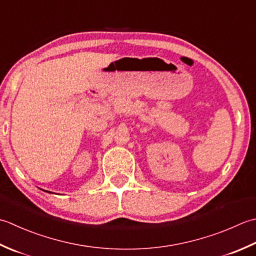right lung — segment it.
<instances>
[{"mask_svg": "<svg viewBox=\"0 0 256 256\" xmlns=\"http://www.w3.org/2000/svg\"><path fill=\"white\" fill-rule=\"evenodd\" d=\"M46 192H48V191H46Z\"/></svg>", "mask_w": 256, "mask_h": 256, "instance_id": "1", "label": "right lung"}]
</instances>
